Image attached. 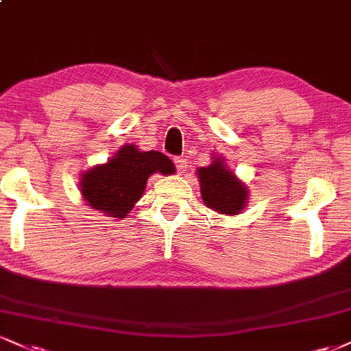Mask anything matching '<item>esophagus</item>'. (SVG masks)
I'll use <instances>...</instances> for the list:
<instances>
[{
  "label": "esophagus",
  "mask_w": 351,
  "mask_h": 351,
  "mask_svg": "<svg viewBox=\"0 0 351 351\" xmlns=\"http://www.w3.org/2000/svg\"><path fill=\"white\" fill-rule=\"evenodd\" d=\"M173 162H175L176 168H178L180 173L184 171V168H186V160H184V158H175Z\"/></svg>",
  "instance_id": "esophagus-1"
}]
</instances>
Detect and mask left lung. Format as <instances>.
Listing matches in <instances>:
<instances>
[{"label": "left lung", "mask_w": 351, "mask_h": 351, "mask_svg": "<svg viewBox=\"0 0 351 351\" xmlns=\"http://www.w3.org/2000/svg\"><path fill=\"white\" fill-rule=\"evenodd\" d=\"M201 184V197L209 209L226 216H239L247 208L250 189L227 167L226 158L213 155L208 167L196 170Z\"/></svg>", "instance_id": "obj_1"}]
</instances>
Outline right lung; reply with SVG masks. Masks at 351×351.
Listing matches in <instances>:
<instances>
[{"label": "right lung", "mask_w": 351, "mask_h": 351, "mask_svg": "<svg viewBox=\"0 0 351 351\" xmlns=\"http://www.w3.org/2000/svg\"><path fill=\"white\" fill-rule=\"evenodd\" d=\"M175 171V165L162 152H142L134 143H128L106 163L82 173L80 193L91 209L108 217L124 219L142 197L154 173L167 176Z\"/></svg>", "instance_id": "right-lung-1"}]
</instances>
